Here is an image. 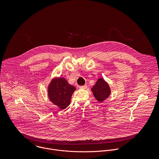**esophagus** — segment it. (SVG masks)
<instances>
[{
	"label": "esophagus",
	"mask_w": 159,
	"mask_h": 159,
	"mask_svg": "<svg viewBox=\"0 0 159 159\" xmlns=\"http://www.w3.org/2000/svg\"><path fill=\"white\" fill-rule=\"evenodd\" d=\"M86 88H87V85H86V84H85V85H84V86H80V88L81 89H86Z\"/></svg>",
	"instance_id": "esophagus-1"
}]
</instances>
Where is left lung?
Returning <instances> with one entry per match:
<instances>
[{
	"mask_svg": "<svg viewBox=\"0 0 159 159\" xmlns=\"http://www.w3.org/2000/svg\"><path fill=\"white\" fill-rule=\"evenodd\" d=\"M91 91L95 99L100 103H102L108 98L111 92L108 83L102 77L97 80Z\"/></svg>",
	"mask_w": 159,
	"mask_h": 159,
	"instance_id": "obj_1",
	"label": "left lung"
}]
</instances>
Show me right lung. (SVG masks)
I'll use <instances>...</instances> for the list:
<instances>
[{"mask_svg":"<svg viewBox=\"0 0 159 159\" xmlns=\"http://www.w3.org/2000/svg\"><path fill=\"white\" fill-rule=\"evenodd\" d=\"M49 100L61 110L66 109L70 104L72 94L76 88L62 77H56L51 80L48 86Z\"/></svg>","mask_w":159,"mask_h":159,"instance_id":"add662e5","label":"right lung"}]
</instances>
